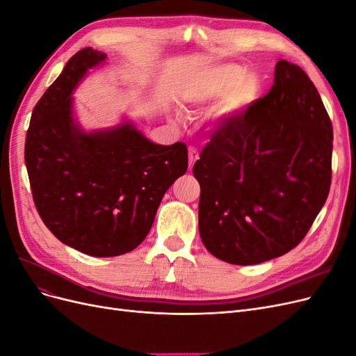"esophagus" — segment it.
I'll return each mask as SVG.
<instances>
[{
	"label": "esophagus",
	"instance_id": "obj_1",
	"mask_svg": "<svg viewBox=\"0 0 356 356\" xmlns=\"http://www.w3.org/2000/svg\"><path fill=\"white\" fill-rule=\"evenodd\" d=\"M197 159H199V152H197L196 148L190 147L188 148V168H190V170H191L193 165H195L196 161H197Z\"/></svg>",
	"mask_w": 356,
	"mask_h": 356
}]
</instances>
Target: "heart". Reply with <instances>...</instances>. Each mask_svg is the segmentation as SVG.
<instances>
[{"mask_svg": "<svg viewBox=\"0 0 356 356\" xmlns=\"http://www.w3.org/2000/svg\"><path fill=\"white\" fill-rule=\"evenodd\" d=\"M261 93V81L255 74L234 63H224L193 77L182 89V104L188 108L218 106L221 117H233L254 104Z\"/></svg>", "mask_w": 356, "mask_h": 356, "instance_id": "1", "label": "heart"}]
</instances>
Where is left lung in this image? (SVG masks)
<instances>
[{
    "label": "left lung",
    "mask_w": 356,
    "mask_h": 356,
    "mask_svg": "<svg viewBox=\"0 0 356 356\" xmlns=\"http://www.w3.org/2000/svg\"><path fill=\"white\" fill-rule=\"evenodd\" d=\"M332 124L315 84L279 60L272 89L202 149L199 233L220 260L250 266L296 248L331 184Z\"/></svg>",
    "instance_id": "obj_1"
}]
</instances>
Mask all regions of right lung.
Masks as SVG:
<instances>
[{"label":"right lung","instance_id":"obj_1","mask_svg":"<svg viewBox=\"0 0 356 356\" xmlns=\"http://www.w3.org/2000/svg\"><path fill=\"white\" fill-rule=\"evenodd\" d=\"M106 55L84 47L35 105L25 163L40 217L56 238L92 257H115L141 243L159 204L188 166L187 147L156 144L123 118L86 131L72 93Z\"/></svg>","mask_w":356,"mask_h":356}]
</instances>
